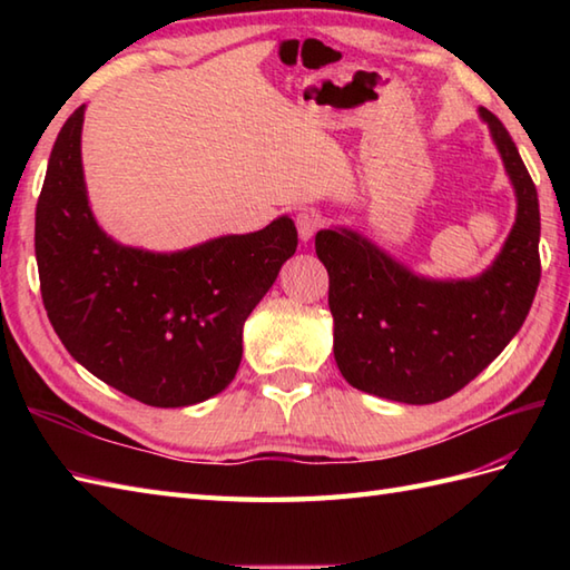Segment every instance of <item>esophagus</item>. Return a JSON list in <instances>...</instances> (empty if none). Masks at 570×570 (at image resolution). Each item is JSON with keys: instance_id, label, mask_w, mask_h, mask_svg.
<instances>
[{"instance_id": "1", "label": "esophagus", "mask_w": 570, "mask_h": 570, "mask_svg": "<svg viewBox=\"0 0 570 570\" xmlns=\"http://www.w3.org/2000/svg\"><path fill=\"white\" fill-rule=\"evenodd\" d=\"M323 225H325V220H323V215L318 210H301L296 215L298 237L304 242H308L313 235H316Z\"/></svg>"}]
</instances>
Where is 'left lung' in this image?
Segmentation results:
<instances>
[{
    "label": "left lung",
    "instance_id": "left-lung-1",
    "mask_svg": "<svg viewBox=\"0 0 570 570\" xmlns=\"http://www.w3.org/2000/svg\"><path fill=\"white\" fill-rule=\"evenodd\" d=\"M517 217L498 257L475 278H426L390 257L355 229L316 235L328 269L333 353L360 392L402 404H433L475 380L522 328L534 301L539 262V198L510 131L485 107Z\"/></svg>",
    "mask_w": 570,
    "mask_h": 570
}]
</instances>
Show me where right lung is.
I'll return each instance as SVG.
<instances>
[{
  "mask_svg": "<svg viewBox=\"0 0 570 570\" xmlns=\"http://www.w3.org/2000/svg\"><path fill=\"white\" fill-rule=\"evenodd\" d=\"M85 105L58 131L36 203V262L60 343L141 404L205 402L235 380L242 328L298 245L288 215L178 252L119 245L95 220L82 176Z\"/></svg>",
  "mask_w": 570,
  "mask_h": 570,
  "instance_id": "add662e5",
  "label": "right lung"
}]
</instances>
